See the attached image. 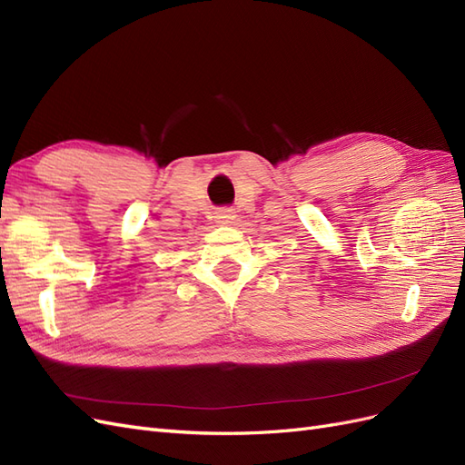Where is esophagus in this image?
Wrapping results in <instances>:
<instances>
[{
  "label": "esophagus",
  "mask_w": 465,
  "mask_h": 465,
  "mask_svg": "<svg viewBox=\"0 0 465 465\" xmlns=\"http://www.w3.org/2000/svg\"><path fill=\"white\" fill-rule=\"evenodd\" d=\"M234 217H236L234 211L229 207H223V209L215 211V221L221 224H231L234 221Z\"/></svg>",
  "instance_id": "1"
}]
</instances>
